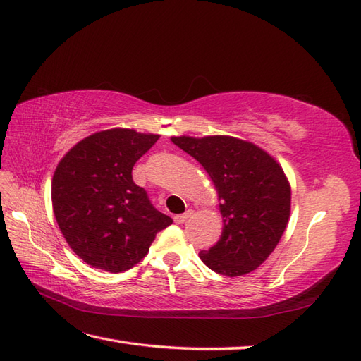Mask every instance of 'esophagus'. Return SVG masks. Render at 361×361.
<instances>
[{
    "mask_svg": "<svg viewBox=\"0 0 361 361\" xmlns=\"http://www.w3.org/2000/svg\"><path fill=\"white\" fill-rule=\"evenodd\" d=\"M192 214H194V212L188 211V212H184V214H181V215H175V216H173V221L177 223V224H183L184 221H186V220L189 219V216H190Z\"/></svg>",
    "mask_w": 361,
    "mask_h": 361,
    "instance_id": "obj_1",
    "label": "esophagus"
}]
</instances>
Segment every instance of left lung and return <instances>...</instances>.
<instances>
[{
    "mask_svg": "<svg viewBox=\"0 0 361 361\" xmlns=\"http://www.w3.org/2000/svg\"><path fill=\"white\" fill-rule=\"evenodd\" d=\"M171 140L204 167L219 194L223 232L215 246L201 250V262L224 276L255 271L289 221L290 184L281 166L254 142L235 137Z\"/></svg>",
    "mask_w": 361,
    "mask_h": 361,
    "instance_id": "obj_1",
    "label": "left lung"
}]
</instances>
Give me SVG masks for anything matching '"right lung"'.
I'll return each instance as SVG.
<instances>
[{"label": "right lung", "mask_w": 361, "mask_h": 361, "mask_svg": "<svg viewBox=\"0 0 361 361\" xmlns=\"http://www.w3.org/2000/svg\"><path fill=\"white\" fill-rule=\"evenodd\" d=\"M160 135L133 129L95 132L58 163L52 206L67 245L82 262L107 272L130 269L146 257L172 219L132 180V167Z\"/></svg>", "instance_id": "add662e5"}]
</instances>
